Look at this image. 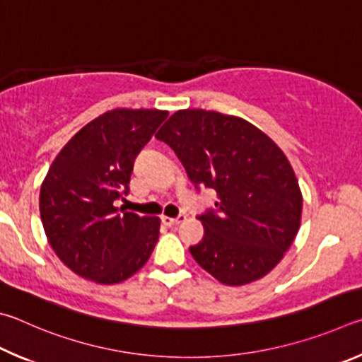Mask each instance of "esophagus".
Returning a JSON list of instances; mask_svg holds the SVG:
<instances>
[{"mask_svg":"<svg viewBox=\"0 0 362 362\" xmlns=\"http://www.w3.org/2000/svg\"><path fill=\"white\" fill-rule=\"evenodd\" d=\"M186 214H180V216H176V218H168V216H163L162 218V221H163V224L165 226H177V224H181L182 221H186Z\"/></svg>","mask_w":362,"mask_h":362,"instance_id":"1","label":"esophagus"}]
</instances>
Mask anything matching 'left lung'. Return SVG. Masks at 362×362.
Wrapping results in <instances>:
<instances>
[{"instance_id":"obj_1","label":"left lung","mask_w":362,"mask_h":362,"mask_svg":"<svg viewBox=\"0 0 362 362\" xmlns=\"http://www.w3.org/2000/svg\"><path fill=\"white\" fill-rule=\"evenodd\" d=\"M199 189L218 202L199 214L205 237L191 246L202 269L227 286L256 281L281 261L300 226L302 194L283 151L246 120L181 110L156 135Z\"/></svg>"}]
</instances>
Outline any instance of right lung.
Listing matches in <instances>:
<instances>
[{
  "label": "right lung",
  "mask_w": 362,
  "mask_h": 362,
  "mask_svg": "<svg viewBox=\"0 0 362 362\" xmlns=\"http://www.w3.org/2000/svg\"><path fill=\"white\" fill-rule=\"evenodd\" d=\"M168 117L158 110H114L88 122L50 165L40 194L47 240L74 274L100 284L127 280L148 262L160 219L117 213L133 163Z\"/></svg>",
  "instance_id": "right-lung-1"
}]
</instances>
